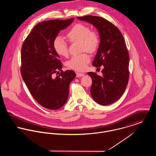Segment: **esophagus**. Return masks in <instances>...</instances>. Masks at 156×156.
Masks as SVG:
<instances>
[{"mask_svg": "<svg viewBox=\"0 0 156 156\" xmlns=\"http://www.w3.org/2000/svg\"><path fill=\"white\" fill-rule=\"evenodd\" d=\"M85 75V74H83V73H76V76L77 77H82V76H83Z\"/></svg>", "mask_w": 156, "mask_h": 156, "instance_id": "esophagus-1", "label": "esophagus"}]
</instances>
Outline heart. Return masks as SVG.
I'll return each instance as SVG.
<instances>
[{"instance_id":"1","label":"heart","mask_w":156,"mask_h":156,"mask_svg":"<svg viewBox=\"0 0 156 156\" xmlns=\"http://www.w3.org/2000/svg\"><path fill=\"white\" fill-rule=\"evenodd\" d=\"M67 38L71 42H80L82 51L92 53L100 44V38L97 32L90 30L89 26L79 23L75 24L67 33ZM53 48L58 55L66 57L68 55V47L66 41L61 36H57L53 42ZM90 60L88 54L84 53L71 57L66 62V66L76 71H83Z\"/></svg>"}]
</instances>
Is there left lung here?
I'll return each instance as SVG.
<instances>
[{"mask_svg":"<svg viewBox=\"0 0 156 156\" xmlns=\"http://www.w3.org/2000/svg\"><path fill=\"white\" fill-rule=\"evenodd\" d=\"M77 19L92 24L99 32L100 42L92 65L104 68L102 76L88 73L92 80L90 94L97 103L111 105L122 96L129 82V55L124 37L118 27L103 17L86 16Z\"/></svg>","mask_w":156,"mask_h":156,"instance_id":"obj_1","label":"left lung"}]
</instances>
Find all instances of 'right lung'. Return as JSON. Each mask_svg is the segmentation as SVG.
Instances as JSON below:
<instances>
[{"label": "right lung", "mask_w": 156, "mask_h": 156, "mask_svg": "<svg viewBox=\"0 0 156 156\" xmlns=\"http://www.w3.org/2000/svg\"><path fill=\"white\" fill-rule=\"evenodd\" d=\"M73 20L74 18L39 23L22 45L20 70L23 79L34 99L48 109L56 110L65 105L69 83L76 77L73 70H62V63L53 46L60 30ZM58 70L61 73L53 78L52 74Z\"/></svg>", "instance_id": "1"}]
</instances>
